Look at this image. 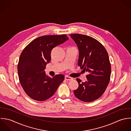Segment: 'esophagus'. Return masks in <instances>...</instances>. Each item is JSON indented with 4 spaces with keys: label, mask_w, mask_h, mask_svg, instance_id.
<instances>
[{
    "label": "esophagus",
    "mask_w": 131,
    "mask_h": 131,
    "mask_svg": "<svg viewBox=\"0 0 131 131\" xmlns=\"http://www.w3.org/2000/svg\"><path fill=\"white\" fill-rule=\"evenodd\" d=\"M72 78H70V77H68V76H65V80H72Z\"/></svg>",
    "instance_id": "34e87169"
}]
</instances>
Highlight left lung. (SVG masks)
<instances>
[{
  "mask_svg": "<svg viewBox=\"0 0 131 131\" xmlns=\"http://www.w3.org/2000/svg\"><path fill=\"white\" fill-rule=\"evenodd\" d=\"M70 35L79 49L78 65L88 73L85 82L77 79L79 88L74 90V94L80 100L91 102L103 95L109 84L111 68L108 54L95 38L80 34Z\"/></svg>",
  "mask_w": 131,
  "mask_h": 131,
  "instance_id": "obj_1",
  "label": "left lung"
}]
</instances>
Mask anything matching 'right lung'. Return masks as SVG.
Listing matches in <instances>:
<instances>
[{
  "label": "right lung",
  "instance_id": "obj_1",
  "mask_svg": "<svg viewBox=\"0 0 131 131\" xmlns=\"http://www.w3.org/2000/svg\"><path fill=\"white\" fill-rule=\"evenodd\" d=\"M68 40L66 35H45L32 41L21 53L18 65L20 83L27 95L43 101L50 98L64 80V75L52 78L46 74V65L51 61L53 48Z\"/></svg>",
  "mask_w": 131,
  "mask_h": 131
}]
</instances>
